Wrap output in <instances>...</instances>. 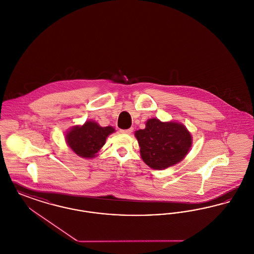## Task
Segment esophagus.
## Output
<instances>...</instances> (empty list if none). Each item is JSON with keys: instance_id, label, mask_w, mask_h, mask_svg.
Instances as JSON below:
<instances>
[{"instance_id": "obj_1", "label": "esophagus", "mask_w": 254, "mask_h": 254, "mask_svg": "<svg viewBox=\"0 0 254 254\" xmlns=\"http://www.w3.org/2000/svg\"><path fill=\"white\" fill-rule=\"evenodd\" d=\"M132 131V127H130V128H128V129H121V130H120V132L124 133V134H130Z\"/></svg>"}]
</instances>
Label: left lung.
<instances>
[{
    "instance_id": "1",
    "label": "left lung",
    "mask_w": 254,
    "mask_h": 254,
    "mask_svg": "<svg viewBox=\"0 0 254 254\" xmlns=\"http://www.w3.org/2000/svg\"><path fill=\"white\" fill-rule=\"evenodd\" d=\"M140 146V155L153 169H166L180 163L192 145V136L179 122L160 121L151 118L144 129L134 133Z\"/></svg>"
}]
</instances>
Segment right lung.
I'll return each instance as SVG.
<instances>
[{
  "label": "right lung",
  "mask_w": 254,
  "mask_h": 254,
  "mask_svg": "<svg viewBox=\"0 0 254 254\" xmlns=\"http://www.w3.org/2000/svg\"><path fill=\"white\" fill-rule=\"evenodd\" d=\"M115 132L113 127H101L97 122L87 120L84 125L74 126L66 133L65 142L75 154L85 159L97 157L107 138Z\"/></svg>",
  "instance_id": "obj_1"
}]
</instances>
